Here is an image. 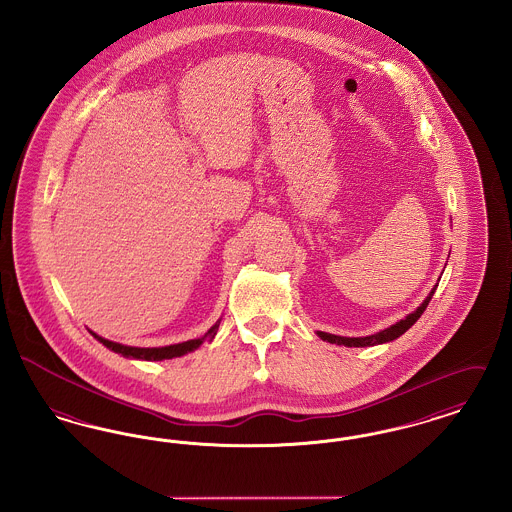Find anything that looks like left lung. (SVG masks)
Segmentation results:
<instances>
[{"label":"left lung","mask_w":512,"mask_h":512,"mask_svg":"<svg viewBox=\"0 0 512 512\" xmlns=\"http://www.w3.org/2000/svg\"><path fill=\"white\" fill-rule=\"evenodd\" d=\"M438 284L432 288V292L426 295V299L414 309L413 313H409L407 317L401 318L399 322L391 324L390 328L380 330L372 336H363V338H347V336H336V334H328V332H320L317 330V336L320 340L328 341V343H336V345H345V347H372V345H380V343H388V341L397 340L399 336H403L414 322L420 318V315L426 311L432 295L436 292Z\"/></svg>","instance_id":"8db88e82"}]
</instances>
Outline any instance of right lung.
<instances>
[{
	"instance_id": "1",
	"label": "right lung",
	"mask_w": 512,
	"mask_h": 512,
	"mask_svg": "<svg viewBox=\"0 0 512 512\" xmlns=\"http://www.w3.org/2000/svg\"><path fill=\"white\" fill-rule=\"evenodd\" d=\"M219 318L201 338H195V340L182 341V343H172V345H165V347H132V345H122L117 341L105 340L98 336L96 332L90 330V334L103 343L107 349L119 353L126 359H136V361H165V359H174V357H182V355H188L195 351L203 341H211L217 336V330L220 326Z\"/></svg>"
}]
</instances>
